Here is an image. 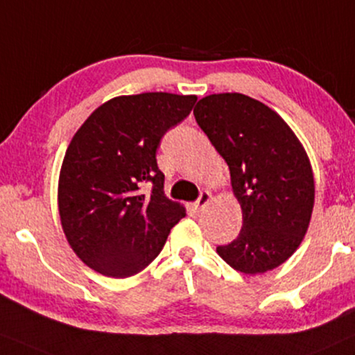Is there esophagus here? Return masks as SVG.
<instances>
[{
	"mask_svg": "<svg viewBox=\"0 0 355 355\" xmlns=\"http://www.w3.org/2000/svg\"><path fill=\"white\" fill-rule=\"evenodd\" d=\"M211 192L209 191H204V192H200V196H199V199L196 200L194 202V205H196V209H202L205 204H209V200H211Z\"/></svg>",
	"mask_w": 355,
	"mask_h": 355,
	"instance_id": "obj_1",
	"label": "esophagus"
}]
</instances>
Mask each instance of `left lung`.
I'll list each match as a JSON object with an SVG mask.
<instances>
[{"label": "left lung", "mask_w": 355, "mask_h": 355, "mask_svg": "<svg viewBox=\"0 0 355 355\" xmlns=\"http://www.w3.org/2000/svg\"><path fill=\"white\" fill-rule=\"evenodd\" d=\"M194 116L229 164L242 207L239 237L217 253L247 275L277 268L296 252L311 220L314 178L303 144L277 112L243 94L204 97Z\"/></svg>", "instance_id": "obj_1"}]
</instances>
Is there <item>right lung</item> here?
Listing matches in <instances>:
<instances>
[{
  "label": "right lung",
  "instance_id": "right-lung-1",
  "mask_svg": "<svg viewBox=\"0 0 355 355\" xmlns=\"http://www.w3.org/2000/svg\"><path fill=\"white\" fill-rule=\"evenodd\" d=\"M196 100L166 92L115 97L73 135L57 200L67 242L92 270L112 278L139 273L186 216L181 204L164 196L156 150ZM144 185L152 186L150 195L141 192Z\"/></svg>",
  "mask_w": 355,
  "mask_h": 355
}]
</instances>
